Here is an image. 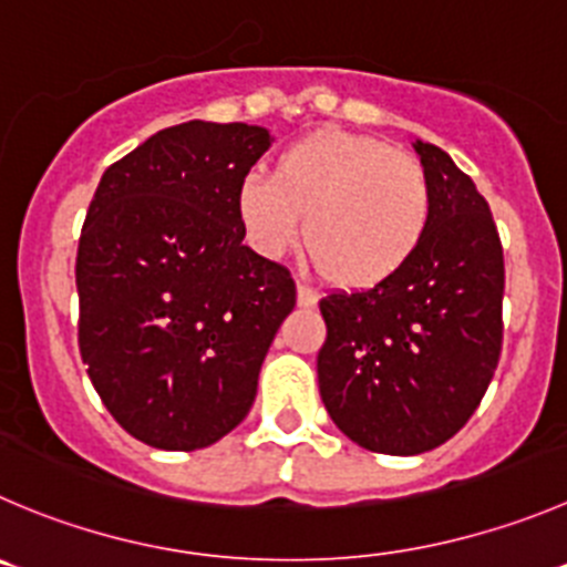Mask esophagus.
<instances>
[{"mask_svg": "<svg viewBox=\"0 0 567 567\" xmlns=\"http://www.w3.org/2000/svg\"><path fill=\"white\" fill-rule=\"evenodd\" d=\"M317 300H320V295H317L309 284H298V306H303V309H315Z\"/></svg>", "mask_w": 567, "mask_h": 567, "instance_id": "obj_1", "label": "esophagus"}]
</instances>
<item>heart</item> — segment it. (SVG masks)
I'll list each match as a JSON object with an SVG mask.
<instances>
[{"label": "heart", "mask_w": 567, "mask_h": 567, "mask_svg": "<svg viewBox=\"0 0 567 567\" xmlns=\"http://www.w3.org/2000/svg\"><path fill=\"white\" fill-rule=\"evenodd\" d=\"M236 212L264 256L295 245L303 217V245L322 278L370 289L420 250L434 194L412 155L373 136L320 131L284 150L269 177L247 175Z\"/></svg>", "instance_id": "obj_1"}]
</instances>
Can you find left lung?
Returning <instances> with one entry per match:
<instances>
[{"instance_id": "8db88e82", "label": "left lung", "mask_w": 567, "mask_h": 567, "mask_svg": "<svg viewBox=\"0 0 567 567\" xmlns=\"http://www.w3.org/2000/svg\"><path fill=\"white\" fill-rule=\"evenodd\" d=\"M431 194L412 261L364 292L320 300L317 379L344 436L375 454L436 449L471 420L498 368L504 250L487 199L445 150L414 142Z\"/></svg>"}]
</instances>
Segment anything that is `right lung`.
<instances>
[{
    "label": "right lung",
    "mask_w": 567,
    "mask_h": 567,
    "mask_svg": "<svg viewBox=\"0 0 567 567\" xmlns=\"http://www.w3.org/2000/svg\"><path fill=\"white\" fill-rule=\"evenodd\" d=\"M258 125L183 122L105 169L78 247V342L127 434L208 449L250 412L295 309L287 267L241 245L236 192L269 150Z\"/></svg>",
    "instance_id": "right-lung-1"
}]
</instances>
